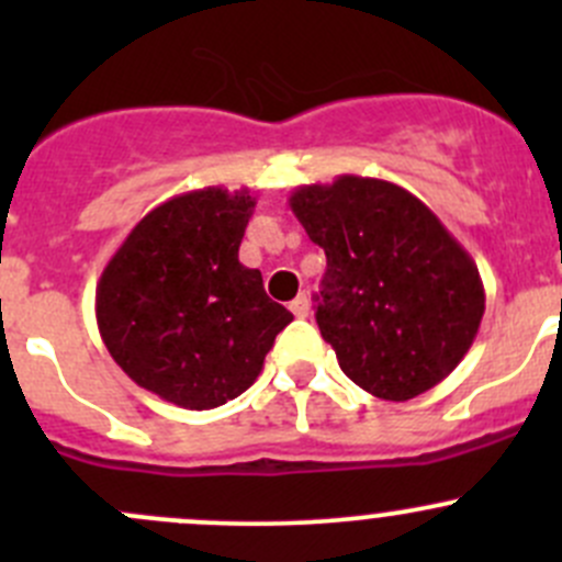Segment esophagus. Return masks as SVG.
Returning <instances> with one entry per match:
<instances>
[{
	"instance_id": "obj_1",
	"label": "esophagus",
	"mask_w": 562,
	"mask_h": 562,
	"mask_svg": "<svg viewBox=\"0 0 562 562\" xmlns=\"http://www.w3.org/2000/svg\"><path fill=\"white\" fill-rule=\"evenodd\" d=\"M291 313L296 317H307L310 315V299L307 293H299L296 299L291 302Z\"/></svg>"
}]
</instances>
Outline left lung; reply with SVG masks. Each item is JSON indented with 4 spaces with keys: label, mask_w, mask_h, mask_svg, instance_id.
<instances>
[{
    "label": "left lung",
    "mask_w": 562,
    "mask_h": 562,
    "mask_svg": "<svg viewBox=\"0 0 562 562\" xmlns=\"http://www.w3.org/2000/svg\"><path fill=\"white\" fill-rule=\"evenodd\" d=\"M326 252L317 328L345 375L389 402L457 370L484 317V282L427 203L394 181L345 173L288 198Z\"/></svg>",
    "instance_id": "obj_1"
}]
</instances>
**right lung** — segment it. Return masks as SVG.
<instances>
[{
	"label": "right lung",
	"instance_id": "add662e5",
	"mask_svg": "<svg viewBox=\"0 0 562 562\" xmlns=\"http://www.w3.org/2000/svg\"><path fill=\"white\" fill-rule=\"evenodd\" d=\"M249 190L181 192L151 209L100 274L94 313L108 353L140 389L209 411L255 383L293 321L239 260Z\"/></svg>",
	"mask_w": 562,
	"mask_h": 562
}]
</instances>
